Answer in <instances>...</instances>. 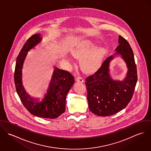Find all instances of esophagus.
I'll list each match as a JSON object with an SVG mask.
<instances>
[{"label": "esophagus", "mask_w": 151, "mask_h": 151, "mask_svg": "<svg viewBox=\"0 0 151 151\" xmlns=\"http://www.w3.org/2000/svg\"><path fill=\"white\" fill-rule=\"evenodd\" d=\"M76 81L78 82V83H84V80L81 77H77L76 78Z\"/></svg>", "instance_id": "obj_1"}]
</instances>
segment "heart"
<instances>
[{
  "label": "heart",
  "instance_id": "b5f03b06",
  "mask_svg": "<svg viewBox=\"0 0 151 151\" xmlns=\"http://www.w3.org/2000/svg\"><path fill=\"white\" fill-rule=\"evenodd\" d=\"M106 52V47L96 46L95 43L90 40L78 42L71 50L75 58H80V66L84 72L88 73H92L99 67Z\"/></svg>",
  "mask_w": 151,
  "mask_h": 151
}]
</instances>
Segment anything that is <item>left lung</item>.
<instances>
[{
    "instance_id": "left-lung-1",
    "label": "left lung",
    "mask_w": 151,
    "mask_h": 151,
    "mask_svg": "<svg viewBox=\"0 0 151 151\" xmlns=\"http://www.w3.org/2000/svg\"><path fill=\"white\" fill-rule=\"evenodd\" d=\"M119 43L114 54L107 58L100 68L86 80L89 109L99 116H111L126 108L132 97L137 82L132 50L127 40L120 35ZM116 55L124 59L128 69L123 81H114L110 76L109 63Z\"/></svg>"
}]
</instances>
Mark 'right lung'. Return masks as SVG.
I'll return each mask as SVG.
<instances>
[{"label":"right lung","instance_id":"add662e5","mask_svg":"<svg viewBox=\"0 0 151 151\" xmlns=\"http://www.w3.org/2000/svg\"><path fill=\"white\" fill-rule=\"evenodd\" d=\"M42 40L40 34L31 36L24 45L17 58L14 84L20 99L32 114L46 119H56L65 112L67 93L74 83V77L68 71L54 67L49 87L41 101L31 97L25 90L22 81V69L28 52Z\"/></svg>","mask_w":151,"mask_h":151}]
</instances>
